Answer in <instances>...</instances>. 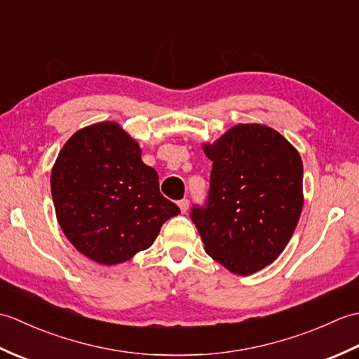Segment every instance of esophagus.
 Here are the masks:
<instances>
[{
  "instance_id": "34e87169",
  "label": "esophagus",
  "mask_w": 359,
  "mask_h": 359,
  "mask_svg": "<svg viewBox=\"0 0 359 359\" xmlns=\"http://www.w3.org/2000/svg\"><path fill=\"white\" fill-rule=\"evenodd\" d=\"M188 207H189V201L188 199H182V201H179V208H180V211L185 212L188 211Z\"/></svg>"
}]
</instances>
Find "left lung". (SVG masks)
<instances>
[{
  "instance_id": "8db88e82",
  "label": "left lung",
  "mask_w": 359,
  "mask_h": 359,
  "mask_svg": "<svg viewBox=\"0 0 359 359\" xmlns=\"http://www.w3.org/2000/svg\"><path fill=\"white\" fill-rule=\"evenodd\" d=\"M212 162L208 202L191 220L205 251L226 270L248 276L284 251L299 220L302 160L273 128L242 123L203 143Z\"/></svg>"
}]
</instances>
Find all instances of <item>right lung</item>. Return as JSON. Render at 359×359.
Listing matches in <instances>:
<instances>
[{
	"label": "right lung",
	"mask_w": 359,
	"mask_h": 359,
	"mask_svg": "<svg viewBox=\"0 0 359 359\" xmlns=\"http://www.w3.org/2000/svg\"><path fill=\"white\" fill-rule=\"evenodd\" d=\"M50 191L65 236L102 265L126 262L152 245L180 210L160 194L154 168L116 121L79 129L53 163Z\"/></svg>",
	"instance_id": "1"
}]
</instances>
